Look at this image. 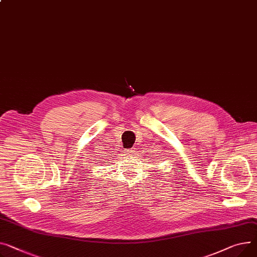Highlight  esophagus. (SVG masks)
I'll return each instance as SVG.
<instances>
[{
    "instance_id": "esophagus-1",
    "label": "esophagus",
    "mask_w": 257,
    "mask_h": 257,
    "mask_svg": "<svg viewBox=\"0 0 257 257\" xmlns=\"http://www.w3.org/2000/svg\"><path fill=\"white\" fill-rule=\"evenodd\" d=\"M133 153H134V148H132V149H126V150H124V154H125V155H127V156H130V155H132Z\"/></svg>"
}]
</instances>
